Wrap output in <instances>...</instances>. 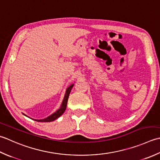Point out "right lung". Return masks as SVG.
Returning a JSON list of instances; mask_svg holds the SVG:
<instances>
[{
  "label": "right lung",
  "instance_id": "right-lung-1",
  "mask_svg": "<svg viewBox=\"0 0 160 160\" xmlns=\"http://www.w3.org/2000/svg\"><path fill=\"white\" fill-rule=\"evenodd\" d=\"M73 86H74V84H72L71 86H70L67 88L66 94H65L63 100V102H62V103H61L59 109H58L56 112H54L53 114H52L51 115L46 117V118L43 119H34V120H35V121H37V122H50L54 121L55 119H57L60 116L63 115V113L65 112V110H66V109L68 97H69L70 93L71 92V90H72V88ZM25 116L28 117L27 115H25Z\"/></svg>",
  "mask_w": 160,
  "mask_h": 160
}]
</instances>
